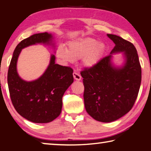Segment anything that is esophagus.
Masks as SVG:
<instances>
[{
	"instance_id": "1",
	"label": "esophagus",
	"mask_w": 151,
	"mask_h": 151,
	"mask_svg": "<svg viewBox=\"0 0 151 151\" xmlns=\"http://www.w3.org/2000/svg\"><path fill=\"white\" fill-rule=\"evenodd\" d=\"M73 75V77H74V78L75 79V80H76V81H81V76L79 75L78 73H76V72H74Z\"/></svg>"
}]
</instances>
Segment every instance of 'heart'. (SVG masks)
I'll list each match as a JSON object with an SVG mask.
<instances>
[{
    "label": "heart",
    "mask_w": 151,
    "mask_h": 151,
    "mask_svg": "<svg viewBox=\"0 0 151 151\" xmlns=\"http://www.w3.org/2000/svg\"><path fill=\"white\" fill-rule=\"evenodd\" d=\"M105 49V45L91 38H86L68 42V49L59 46L56 51L57 57L66 63L83 58L84 65L91 68L99 62Z\"/></svg>",
    "instance_id": "heart-1"
}]
</instances>
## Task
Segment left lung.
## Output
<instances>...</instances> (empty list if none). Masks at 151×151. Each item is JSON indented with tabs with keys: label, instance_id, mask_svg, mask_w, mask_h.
<instances>
[{
	"label": "left lung",
	"instance_id": "1",
	"mask_svg": "<svg viewBox=\"0 0 151 151\" xmlns=\"http://www.w3.org/2000/svg\"><path fill=\"white\" fill-rule=\"evenodd\" d=\"M107 36L115 44L111 55L81 72L86 111L103 122L116 121L131 111L141 83V66L133 44L119 36ZM120 52H125L126 61L122 68H116L111 64V54Z\"/></svg>",
	"mask_w": 151,
	"mask_h": 151
}]
</instances>
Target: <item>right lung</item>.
Listing matches in <instances>:
<instances>
[{"label": "right lung", "instance_id": "1", "mask_svg": "<svg viewBox=\"0 0 151 151\" xmlns=\"http://www.w3.org/2000/svg\"><path fill=\"white\" fill-rule=\"evenodd\" d=\"M51 39L50 34L42 32L22 40L15 48L9 67L7 81L12 103L20 115L35 123H47L60 115L63 96L74 81L73 68L55 64V55L37 80L27 82L18 75L17 63L22 48L36 43L48 44Z\"/></svg>", "mask_w": 151, "mask_h": 151}]
</instances>
